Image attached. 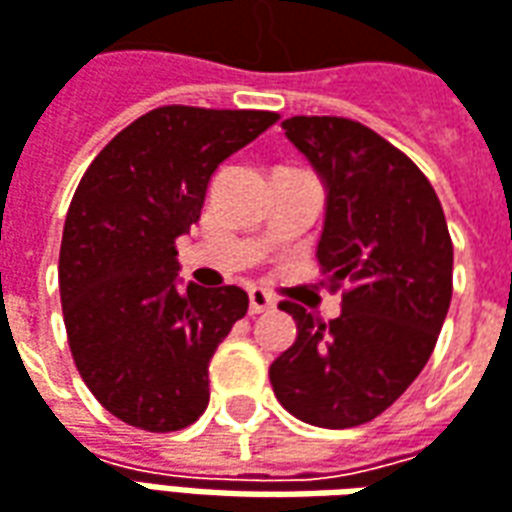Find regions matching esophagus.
<instances>
[{"label": "esophagus", "mask_w": 512, "mask_h": 512, "mask_svg": "<svg viewBox=\"0 0 512 512\" xmlns=\"http://www.w3.org/2000/svg\"><path fill=\"white\" fill-rule=\"evenodd\" d=\"M271 307H274V299H271L263 288H252V291H249V313H252V316L266 313Z\"/></svg>", "instance_id": "esophagus-1"}]
</instances>
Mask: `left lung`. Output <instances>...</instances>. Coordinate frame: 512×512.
Wrapping results in <instances>:
<instances>
[{"label": "left lung", "mask_w": 512, "mask_h": 512, "mask_svg": "<svg viewBox=\"0 0 512 512\" xmlns=\"http://www.w3.org/2000/svg\"><path fill=\"white\" fill-rule=\"evenodd\" d=\"M282 130L327 191L318 266L349 291L330 324L282 302L296 341L268 380L291 416L346 430L388 410L427 366L452 302V238L430 180L360 121L293 116Z\"/></svg>", "instance_id": "obj_1"}]
</instances>
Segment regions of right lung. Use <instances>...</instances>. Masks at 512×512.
Here are the masks:
<instances>
[{
	"mask_svg": "<svg viewBox=\"0 0 512 512\" xmlns=\"http://www.w3.org/2000/svg\"><path fill=\"white\" fill-rule=\"evenodd\" d=\"M277 119L157 107L82 174L57 266L63 321L85 385L130 427L174 432L205 413L210 357L249 296L238 285L180 291L174 241L199 221L213 171Z\"/></svg>",
	"mask_w": 512,
	"mask_h": 512,
	"instance_id": "right-lung-1",
	"label": "right lung"
}]
</instances>
